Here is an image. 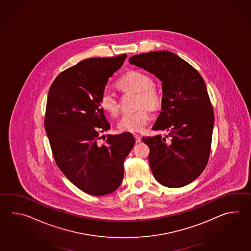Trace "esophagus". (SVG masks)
<instances>
[{
  "instance_id": "obj_1",
  "label": "esophagus",
  "mask_w": 251,
  "mask_h": 251,
  "mask_svg": "<svg viewBox=\"0 0 251 251\" xmlns=\"http://www.w3.org/2000/svg\"><path fill=\"white\" fill-rule=\"evenodd\" d=\"M134 138H135V140H136L137 143H139V142L141 141V137H140L139 135H138V134H135V135H134Z\"/></svg>"
}]
</instances>
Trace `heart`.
I'll return each mask as SVG.
<instances>
[{"instance_id": "1", "label": "heart", "mask_w": 251, "mask_h": 251, "mask_svg": "<svg viewBox=\"0 0 251 251\" xmlns=\"http://www.w3.org/2000/svg\"><path fill=\"white\" fill-rule=\"evenodd\" d=\"M117 86L123 92H134L139 95L136 105L139 109L123 114L118 123L119 130L130 133L142 131L150 120V113L145 106L151 110H156L161 100L152 78L145 73L132 70L118 80ZM100 105L112 116H116L120 112V101L117 96L107 90L100 95Z\"/></svg>"}]
</instances>
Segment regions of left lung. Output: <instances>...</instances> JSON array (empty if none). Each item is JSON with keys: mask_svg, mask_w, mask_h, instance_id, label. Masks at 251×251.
Returning a JSON list of instances; mask_svg holds the SVG:
<instances>
[{"mask_svg": "<svg viewBox=\"0 0 251 251\" xmlns=\"http://www.w3.org/2000/svg\"><path fill=\"white\" fill-rule=\"evenodd\" d=\"M128 61L162 81V111L152 129L169 135L142 138L150 148L154 177L170 188L192 183L206 167L212 145L214 113L204 80L195 67L170 51L143 53ZM169 136L172 139L167 141Z\"/></svg>", "mask_w": 251, "mask_h": 251, "instance_id": "left-lung-1", "label": "left lung"}]
</instances>
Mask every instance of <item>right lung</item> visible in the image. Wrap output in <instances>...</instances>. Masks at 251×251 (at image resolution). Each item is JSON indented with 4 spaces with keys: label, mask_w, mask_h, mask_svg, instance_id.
<instances>
[{
    "label": "right lung",
    "mask_w": 251,
    "mask_h": 251,
    "mask_svg": "<svg viewBox=\"0 0 251 251\" xmlns=\"http://www.w3.org/2000/svg\"><path fill=\"white\" fill-rule=\"evenodd\" d=\"M95 57L60 73L48 95L44 125L57 167L79 189L91 195H108L122 184L123 162L135 139L128 132L100 134L110 128L100 97L113 74L126 59Z\"/></svg>",
    "instance_id": "add662e5"
}]
</instances>
